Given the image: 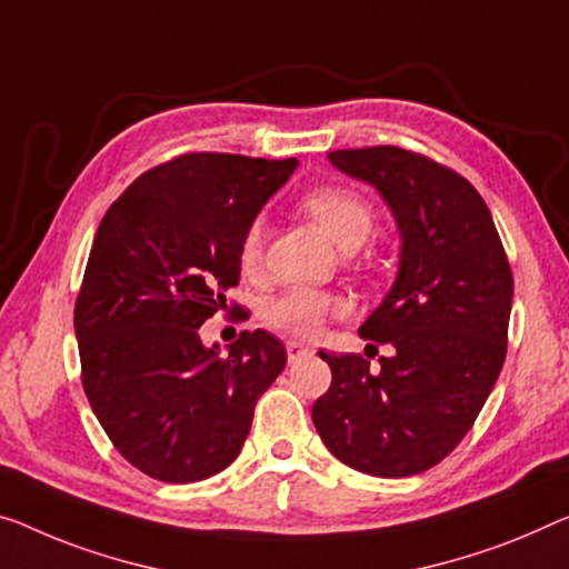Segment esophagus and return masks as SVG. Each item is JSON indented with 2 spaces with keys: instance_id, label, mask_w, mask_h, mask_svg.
Here are the masks:
<instances>
[{
  "instance_id": "34e87169",
  "label": "esophagus",
  "mask_w": 569,
  "mask_h": 569,
  "mask_svg": "<svg viewBox=\"0 0 569 569\" xmlns=\"http://www.w3.org/2000/svg\"><path fill=\"white\" fill-rule=\"evenodd\" d=\"M312 353V348H308V346H302L300 340H287V361L290 363H295V361H300V358H305V356H310Z\"/></svg>"
}]
</instances>
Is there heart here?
<instances>
[{"label": "heart", "mask_w": 569, "mask_h": 569, "mask_svg": "<svg viewBox=\"0 0 569 569\" xmlns=\"http://www.w3.org/2000/svg\"><path fill=\"white\" fill-rule=\"evenodd\" d=\"M300 206L340 251H356L376 226L373 206L358 190L346 186L312 188L300 198ZM261 243H264V223L257 218L247 226L239 243V261L247 272L259 267ZM340 310H343V302L328 292L287 290L267 302L264 320L269 328L284 336L315 338Z\"/></svg>", "instance_id": "1"}]
</instances>
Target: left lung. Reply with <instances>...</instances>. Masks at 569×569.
I'll list each match as a JSON object with an SVG mask.
<instances>
[{
    "mask_svg": "<svg viewBox=\"0 0 569 569\" xmlns=\"http://www.w3.org/2000/svg\"><path fill=\"white\" fill-rule=\"evenodd\" d=\"M340 172L379 190L401 236L399 272L358 336L391 343L379 369L326 353L330 389L312 405L315 430L361 473L430 470L473 427L501 373L513 274L486 200L456 170L401 147L338 150Z\"/></svg>",
    "mask_w": 569,
    "mask_h": 569,
    "instance_id": "left-lung-1",
    "label": "left lung"
}]
</instances>
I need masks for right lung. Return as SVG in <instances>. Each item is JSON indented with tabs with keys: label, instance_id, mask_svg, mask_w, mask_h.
<instances>
[{
	"label": "right lung",
	"instance_id": "1",
	"mask_svg": "<svg viewBox=\"0 0 569 569\" xmlns=\"http://www.w3.org/2000/svg\"><path fill=\"white\" fill-rule=\"evenodd\" d=\"M295 168V157L180 154L101 218L73 315L83 389L113 448L150 478L196 483L229 468L284 369L267 330H243L221 356L200 326L229 308L241 236Z\"/></svg>",
	"mask_w": 569,
	"mask_h": 569
}]
</instances>
